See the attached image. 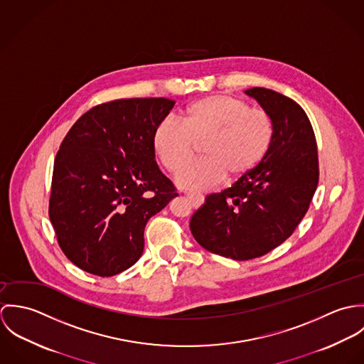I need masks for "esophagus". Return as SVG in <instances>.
I'll return each instance as SVG.
<instances>
[{"mask_svg":"<svg viewBox=\"0 0 364 364\" xmlns=\"http://www.w3.org/2000/svg\"><path fill=\"white\" fill-rule=\"evenodd\" d=\"M186 198L191 200L192 206L195 208H200V206H203V203H205V196H203V195L188 193V195H186Z\"/></svg>","mask_w":364,"mask_h":364,"instance_id":"1","label":"esophagus"}]
</instances>
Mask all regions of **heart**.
Instances as JSON below:
<instances>
[{
    "mask_svg": "<svg viewBox=\"0 0 364 364\" xmlns=\"http://www.w3.org/2000/svg\"><path fill=\"white\" fill-rule=\"evenodd\" d=\"M181 124L161 120L153 132L151 146L161 165L171 173L186 168L202 146L203 161L185 169L178 185L191 191H206L251 175L270 153L274 141L272 116L251 107L241 98L224 94L208 95L188 105Z\"/></svg>",
    "mask_w": 364,
    "mask_h": 364,
    "instance_id": "obj_1",
    "label": "heart"
}]
</instances>
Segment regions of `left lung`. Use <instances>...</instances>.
Returning a JSON list of instances; mask_svg holds the SVG:
<instances>
[{
	"label": "left lung",
	"mask_w": 364,
	"mask_h": 364,
	"mask_svg": "<svg viewBox=\"0 0 364 364\" xmlns=\"http://www.w3.org/2000/svg\"><path fill=\"white\" fill-rule=\"evenodd\" d=\"M245 94L273 119L270 153L251 175L208 195L191 218V231L203 248L235 260L259 258L284 242L310 208L319 178L315 134L304 109L267 88Z\"/></svg>",
	"instance_id": "left-lung-1"
}]
</instances>
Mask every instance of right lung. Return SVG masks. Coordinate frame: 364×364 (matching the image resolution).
Returning <instances> with one entry per match:
<instances>
[{
    "label": "right lung",
    "instance_id": "obj_1",
    "mask_svg": "<svg viewBox=\"0 0 364 364\" xmlns=\"http://www.w3.org/2000/svg\"><path fill=\"white\" fill-rule=\"evenodd\" d=\"M173 105L166 98L97 105L60 144L49 215L61 251L80 269L101 277L129 269L143 254L147 221L178 196L151 146Z\"/></svg>",
    "mask_w": 364,
    "mask_h": 364
}]
</instances>
